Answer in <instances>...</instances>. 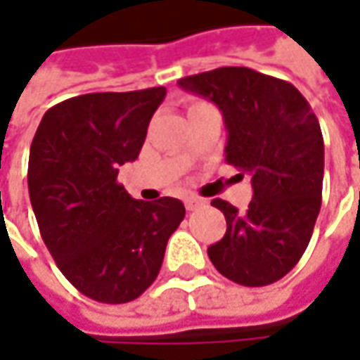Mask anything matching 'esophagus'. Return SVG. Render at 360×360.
<instances>
[{
	"label": "esophagus",
	"mask_w": 360,
	"mask_h": 360,
	"mask_svg": "<svg viewBox=\"0 0 360 360\" xmlns=\"http://www.w3.org/2000/svg\"><path fill=\"white\" fill-rule=\"evenodd\" d=\"M184 204H186V210H196L202 206V200L194 198V196H188V198H184Z\"/></svg>",
	"instance_id": "obj_1"
}]
</instances>
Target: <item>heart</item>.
<instances>
[{
  "instance_id": "1",
  "label": "heart",
  "mask_w": 360,
  "mask_h": 360,
  "mask_svg": "<svg viewBox=\"0 0 360 360\" xmlns=\"http://www.w3.org/2000/svg\"><path fill=\"white\" fill-rule=\"evenodd\" d=\"M196 105H202V104H196ZM196 105H192V108H196Z\"/></svg>"
}]
</instances>
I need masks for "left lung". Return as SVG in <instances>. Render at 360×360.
Returning <instances> with one entry per match:
<instances>
[{"instance_id":"8db88e82","label":"left lung","mask_w":360,"mask_h":360,"mask_svg":"<svg viewBox=\"0 0 360 360\" xmlns=\"http://www.w3.org/2000/svg\"><path fill=\"white\" fill-rule=\"evenodd\" d=\"M182 90L214 102L226 124V162L250 174L252 200L238 212L212 206L226 234L208 246L216 270L242 286H266L295 269L311 242L323 200L325 144L319 120L288 82L250 68H218L178 79Z\"/></svg>"}]
</instances>
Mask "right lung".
<instances>
[{
	"mask_svg": "<svg viewBox=\"0 0 360 360\" xmlns=\"http://www.w3.org/2000/svg\"><path fill=\"white\" fill-rule=\"evenodd\" d=\"M166 88L84 94L49 108L30 148L27 188L58 269L105 304L138 298L158 276L168 238L184 220L178 198L144 202L118 184L138 158Z\"/></svg>",
	"mask_w": 360,
	"mask_h": 360,
	"instance_id": "obj_1",
	"label": "right lung"
}]
</instances>
